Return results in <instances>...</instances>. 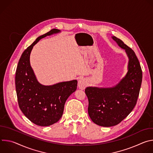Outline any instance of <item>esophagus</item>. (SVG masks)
I'll list each match as a JSON object with an SVG mask.
<instances>
[{
  "label": "esophagus",
  "mask_w": 153,
  "mask_h": 153,
  "mask_svg": "<svg viewBox=\"0 0 153 153\" xmlns=\"http://www.w3.org/2000/svg\"><path fill=\"white\" fill-rule=\"evenodd\" d=\"M86 86V81L85 79L81 78L78 80V88L80 90H84Z\"/></svg>",
  "instance_id": "1"
}]
</instances>
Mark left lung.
I'll list each match as a JSON object with an SVG mask.
<instances>
[{
	"instance_id": "8db88e82",
	"label": "left lung",
	"mask_w": 153,
	"mask_h": 153,
	"mask_svg": "<svg viewBox=\"0 0 153 153\" xmlns=\"http://www.w3.org/2000/svg\"><path fill=\"white\" fill-rule=\"evenodd\" d=\"M128 57V72L113 87L88 86L85 94L89 105L88 114L92 121L101 126L110 127L121 122L134 108L142 80V72L134 51L122 40L111 37Z\"/></svg>"
}]
</instances>
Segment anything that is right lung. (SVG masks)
<instances>
[{
    "mask_svg": "<svg viewBox=\"0 0 153 153\" xmlns=\"http://www.w3.org/2000/svg\"><path fill=\"white\" fill-rule=\"evenodd\" d=\"M60 32L53 29L38 37L22 54L17 67L15 83L19 108L33 123L48 126L61 118L65 102L77 89V80L59 82L52 85L40 83L32 69L30 57L33 47L42 38Z\"/></svg>",
    "mask_w": 153,
    "mask_h": 153,
    "instance_id": "1",
    "label": "right lung"
}]
</instances>
